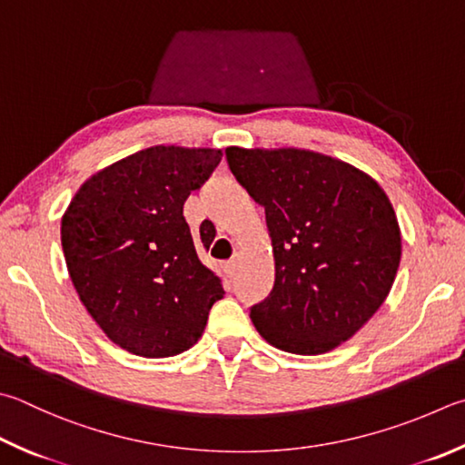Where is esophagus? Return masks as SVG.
I'll list each match as a JSON object with an SVG mask.
<instances>
[{
	"instance_id": "34e87169",
	"label": "esophagus",
	"mask_w": 465,
	"mask_h": 465,
	"mask_svg": "<svg viewBox=\"0 0 465 465\" xmlns=\"http://www.w3.org/2000/svg\"><path fill=\"white\" fill-rule=\"evenodd\" d=\"M238 268H240V254H233L232 260L225 262V270H227V274L233 276L235 272H238Z\"/></svg>"
}]
</instances>
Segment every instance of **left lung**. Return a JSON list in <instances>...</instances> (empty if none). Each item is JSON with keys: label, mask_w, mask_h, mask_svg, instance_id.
<instances>
[{"label": "left lung", "mask_w": 465, "mask_h": 465, "mask_svg": "<svg viewBox=\"0 0 465 465\" xmlns=\"http://www.w3.org/2000/svg\"><path fill=\"white\" fill-rule=\"evenodd\" d=\"M227 164L266 211L276 278L250 309L274 348L317 356L382 305L401 264V230L380 184L317 152L225 150Z\"/></svg>", "instance_id": "left-lung-1"}]
</instances>
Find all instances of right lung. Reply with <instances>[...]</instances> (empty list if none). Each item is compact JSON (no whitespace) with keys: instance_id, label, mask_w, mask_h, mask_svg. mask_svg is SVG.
<instances>
[{"instance_id":"1","label":"right lung","mask_w":465,"mask_h":465,"mask_svg":"<svg viewBox=\"0 0 465 465\" xmlns=\"http://www.w3.org/2000/svg\"><path fill=\"white\" fill-rule=\"evenodd\" d=\"M219 160L222 150L211 148L136 152L91 176L63 215V252L79 299L130 353L189 350L223 299L222 278L199 260L183 215Z\"/></svg>"}]
</instances>
